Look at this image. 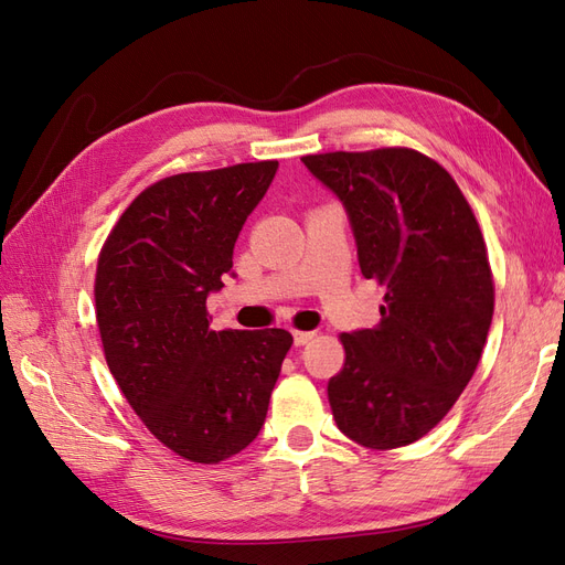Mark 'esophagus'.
<instances>
[{
	"label": "esophagus",
	"mask_w": 565,
	"mask_h": 565,
	"mask_svg": "<svg viewBox=\"0 0 565 565\" xmlns=\"http://www.w3.org/2000/svg\"><path fill=\"white\" fill-rule=\"evenodd\" d=\"M292 337H295V344H297V347H306V344H311V341L316 339V332L295 330V332H292Z\"/></svg>",
	"instance_id": "1"
}]
</instances>
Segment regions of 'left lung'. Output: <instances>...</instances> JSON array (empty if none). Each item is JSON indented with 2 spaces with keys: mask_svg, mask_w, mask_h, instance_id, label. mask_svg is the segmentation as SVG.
I'll return each mask as SVG.
<instances>
[{
  "mask_svg": "<svg viewBox=\"0 0 565 565\" xmlns=\"http://www.w3.org/2000/svg\"><path fill=\"white\" fill-rule=\"evenodd\" d=\"M301 160L344 202L361 273L386 289L374 328L339 334L334 422L372 450L409 446L450 413L481 361L494 309L481 226L455 179L419 150Z\"/></svg>",
  "mask_w": 565,
  "mask_h": 565,
  "instance_id": "1",
  "label": "left lung"
}]
</instances>
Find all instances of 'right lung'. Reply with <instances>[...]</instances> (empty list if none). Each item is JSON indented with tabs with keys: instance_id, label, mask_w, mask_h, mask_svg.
Instances as JSON below:
<instances>
[{
	"instance_id": "obj_1",
	"label": "right lung",
	"mask_w": 565,
	"mask_h": 565,
	"mask_svg": "<svg viewBox=\"0 0 565 565\" xmlns=\"http://www.w3.org/2000/svg\"><path fill=\"white\" fill-rule=\"evenodd\" d=\"M278 160L150 183L98 252L94 299L106 363L146 429L174 455L218 465L262 431L292 347L287 330H212L207 295Z\"/></svg>"
}]
</instances>
